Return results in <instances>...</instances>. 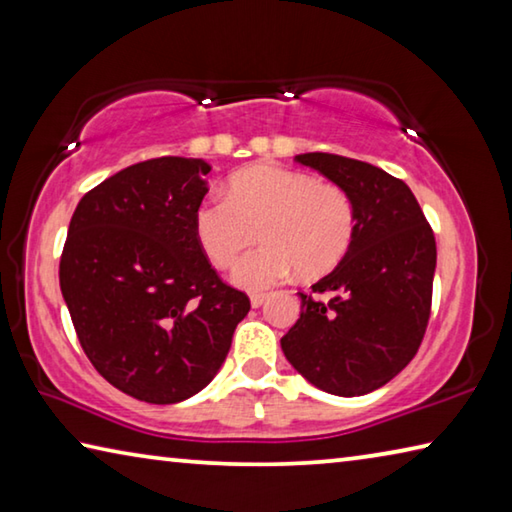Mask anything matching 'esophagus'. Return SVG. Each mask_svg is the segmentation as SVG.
<instances>
[{"label":"esophagus","mask_w":512,"mask_h":512,"mask_svg":"<svg viewBox=\"0 0 512 512\" xmlns=\"http://www.w3.org/2000/svg\"><path fill=\"white\" fill-rule=\"evenodd\" d=\"M266 293H253V296H250V305H253L255 309L257 307H262L264 305V302H266Z\"/></svg>","instance_id":"34e87169"}]
</instances>
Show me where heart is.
Wrapping results in <instances>:
<instances>
[{
	"label": "heart",
	"mask_w": 512,
	"mask_h": 512,
	"mask_svg": "<svg viewBox=\"0 0 512 512\" xmlns=\"http://www.w3.org/2000/svg\"><path fill=\"white\" fill-rule=\"evenodd\" d=\"M354 225V203L343 187L275 164L237 171L225 198H207L194 216L198 244L219 268L235 264L259 228L264 246L232 271L248 291L273 287L296 268L302 277L329 273L350 250Z\"/></svg>",
	"instance_id": "1"
}]
</instances>
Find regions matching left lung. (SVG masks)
<instances>
[{
  "mask_svg": "<svg viewBox=\"0 0 512 512\" xmlns=\"http://www.w3.org/2000/svg\"><path fill=\"white\" fill-rule=\"evenodd\" d=\"M296 162L348 192L357 225L341 264L300 293V318L282 336V352L320 391L366 395L409 366L424 339L436 237L409 185L384 169L334 153H302Z\"/></svg>",
  "mask_w": 512,
  "mask_h": 512,
  "instance_id": "1",
  "label": "left lung"
}]
</instances>
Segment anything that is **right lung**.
<instances>
[{"mask_svg":"<svg viewBox=\"0 0 512 512\" xmlns=\"http://www.w3.org/2000/svg\"><path fill=\"white\" fill-rule=\"evenodd\" d=\"M210 164L153 158L121 169L76 205L60 255V291L99 375L149 404L210 384L250 309L196 239Z\"/></svg>","mask_w":512,"mask_h":512,"instance_id":"right-lung-1","label":"right lung"}]
</instances>
